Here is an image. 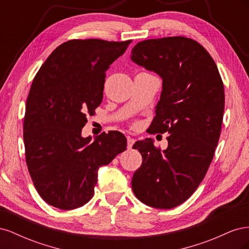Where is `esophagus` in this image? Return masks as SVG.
<instances>
[{"mask_svg":"<svg viewBox=\"0 0 249 249\" xmlns=\"http://www.w3.org/2000/svg\"><path fill=\"white\" fill-rule=\"evenodd\" d=\"M135 143V139L132 137H127V148H132L133 144Z\"/></svg>","mask_w":249,"mask_h":249,"instance_id":"1","label":"esophagus"}]
</instances>
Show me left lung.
<instances>
[{
    "mask_svg": "<svg viewBox=\"0 0 249 249\" xmlns=\"http://www.w3.org/2000/svg\"><path fill=\"white\" fill-rule=\"evenodd\" d=\"M131 59L162 78L149 129L169 134L165 150L149 138L135 142L142 164L134 172L132 189L146 206L171 209L197 189L213 160L224 111L223 82L208 51L184 36L140 41Z\"/></svg>",
    "mask_w": 249,
    "mask_h": 249,
    "instance_id": "obj_1",
    "label": "left lung"
}]
</instances>
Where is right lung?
<instances>
[{
  "instance_id": "1",
  "label": "right lung",
  "mask_w": 249,
  "mask_h": 249,
  "mask_svg": "<svg viewBox=\"0 0 249 249\" xmlns=\"http://www.w3.org/2000/svg\"><path fill=\"white\" fill-rule=\"evenodd\" d=\"M132 40L72 39L41 65L26 104V162L37 192L49 205L72 210L94 193L97 170L126 149L118 131L93 141L81 131L103 101L106 71Z\"/></svg>"
}]
</instances>
